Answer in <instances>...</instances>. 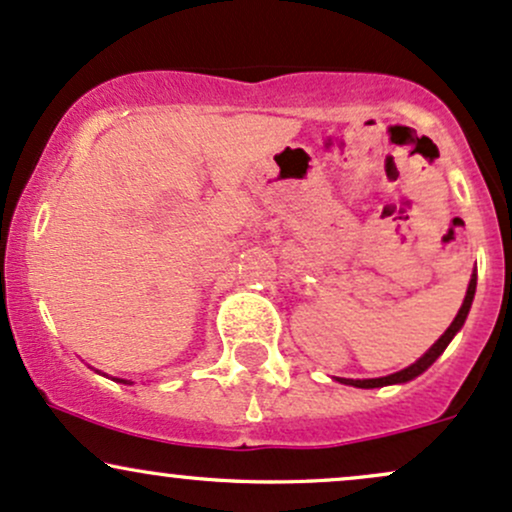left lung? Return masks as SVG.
Here are the masks:
<instances>
[{"instance_id":"8db88e82","label":"left lung","mask_w":512,"mask_h":512,"mask_svg":"<svg viewBox=\"0 0 512 512\" xmlns=\"http://www.w3.org/2000/svg\"><path fill=\"white\" fill-rule=\"evenodd\" d=\"M474 292H476V273L472 275V280H469L467 297H464L462 307H459L457 317H455V321H452V324H450V329H447L445 333H442V336L438 338V341L433 343V348H430L428 353L423 355V358H418L416 363H413V365L404 367V370H399V372H394V375L377 377V380H338V382H343V384H353V387H360V389H375V387H387V384H401V382H409V380H413V377L423 375V372H426L428 367L433 365L435 360L440 358L442 350L447 348V343H450L452 338H455V333H457L459 329H462L464 319H467V314H469V307H472Z\"/></svg>"}]
</instances>
